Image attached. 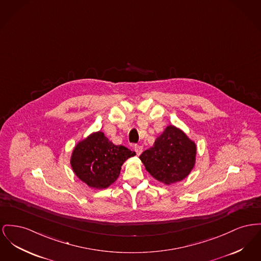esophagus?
Masks as SVG:
<instances>
[{"label":"esophagus","instance_id":"esophagus-1","mask_svg":"<svg viewBox=\"0 0 261 261\" xmlns=\"http://www.w3.org/2000/svg\"><path fill=\"white\" fill-rule=\"evenodd\" d=\"M135 152L137 153V154L138 155H140L141 153H142V152H143V147L142 146H140V145H135Z\"/></svg>","mask_w":261,"mask_h":261}]
</instances>
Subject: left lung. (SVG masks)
<instances>
[{"instance_id": "left-lung-1", "label": "left lung", "mask_w": 261, "mask_h": 261, "mask_svg": "<svg viewBox=\"0 0 261 261\" xmlns=\"http://www.w3.org/2000/svg\"><path fill=\"white\" fill-rule=\"evenodd\" d=\"M196 150L195 143L182 130L169 125L140 160L153 178L169 185L188 176L195 166Z\"/></svg>"}]
</instances>
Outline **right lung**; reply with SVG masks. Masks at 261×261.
Returning a JSON list of instances; mask_svg holds the SVG:
<instances>
[{
  "label": "right lung",
  "mask_w": 261,
  "mask_h": 261,
  "mask_svg": "<svg viewBox=\"0 0 261 261\" xmlns=\"http://www.w3.org/2000/svg\"><path fill=\"white\" fill-rule=\"evenodd\" d=\"M135 154L124 146L114 145L98 131L77 143L71 156V167L83 182L103 189L118 178L124 162Z\"/></svg>",
  "instance_id": "1"
}]
</instances>
